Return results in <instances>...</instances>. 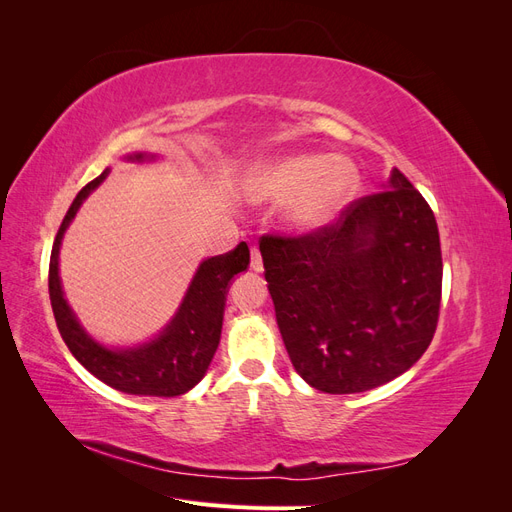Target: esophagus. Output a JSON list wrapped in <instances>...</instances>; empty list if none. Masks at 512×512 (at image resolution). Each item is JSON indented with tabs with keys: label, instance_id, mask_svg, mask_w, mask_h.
<instances>
[{
	"label": "esophagus",
	"instance_id": "34e87169",
	"mask_svg": "<svg viewBox=\"0 0 512 512\" xmlns=\"http://www.w3.org/2000/svg\"><path fill=\"white\" fill-rule=\"evenodd\" d=\"M252 271H262V256L258 247H252V260H250Z\"/></svg>",
	"mask_w": 512,
	"mask_h": 512
}]
</instances>
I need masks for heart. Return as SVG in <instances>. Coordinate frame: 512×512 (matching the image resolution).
<instances>
[{
	"instance_id": "b5f03b06",
	"label": "heart",
	"mask_w": 512,
	"mask_h": 512,
	"mask_svg": "<svg viewBox=\"0 0 512 512\" xmlns=\"http://www.w3.org/2000/svg\"><path fill=\"white\" fill-rule=\"evenodd\" d=\"M356 168L342 158L303 153L262 168L256 194L265 200H292L288 218L299 228L331 222L356 190Z\"/></svg>"
}]
</instances>
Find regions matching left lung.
Segmentation results:
<instances>
[{
  "instance_id": "8db88e82",
  "label": "left lung",
  "mask_w": 512,
  "mask_h": 512,
  "mask_svg": "<svg viewBox=\"0 0 512 512\" xmlns=\"http://www.w3.org/2000/svg\"><path fill=\"white\" fill-rule=\"evenodd\" d=\"M277 327L297 374L346 395L404 374L431 344L442 250L427 200L393 168L386 190L331 224L260 239Z\"/></svg>"
}]
</instances>
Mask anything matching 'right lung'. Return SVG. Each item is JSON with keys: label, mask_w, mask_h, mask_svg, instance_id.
Listing matches in <instances>:
<instances>
[{"label": "right lung", "mask_w": 512, "mask_h": 512, "mask_svg": "<svg viewBox=\"0 0 512 512\" xmlns=\"http://www.w3.org/2000/svg\"><path fill=\"white\" fill-rule=\"evenodd\" d=\"M136 153L132 160H143ZM108 168L76 194L53 243L49 262V294L57 329L66 346L87 371L113 389L143 397H177L200 382L220 344L226 292L232 277L250 265V247L241 241L235 250L207 258L198 267L177 316L166 331L134 350H108L96 344L76 322L59 284V243L83 200L106 179Z\"/></svg>", "instance_id": "right-lung-1"}]
</instances>
